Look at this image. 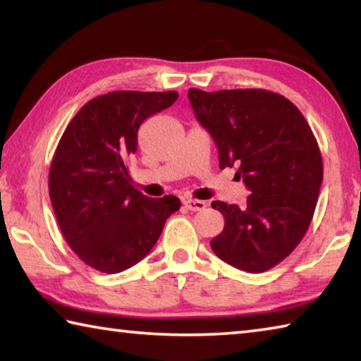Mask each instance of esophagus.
<instances>
[{"label": "esophagus", "instance_id": "1", "mask_svg": "<svg viewBox=\"0 0 361 361\" xmlns=\"http://www.w3.org/2000/svg\"><path fill=\"white\" fill-rule=\"evenodd\" d=\"M183 204H185L186 209L191 210V212H200V210H204L205 207H207V204L204 202V200H194V199L183 200Z\"/></svg>", "mask_w": 361, "mask_h": 361}]
</instances>
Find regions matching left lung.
<instances>
[{
	"label": "left lung",
	"instance_id": "left-lung-1",
	"mask_svg": "<svg viewBox=\"0 0 361 361\" xmlns=\"http://www.w3.org/2000/svg\"><path fill=\"white\" fill-rule=\"evenodd\" d=\"M188 97L215 140L219 169L237 167L252 192L243 209L212 202L224 216L223 232L210 242L213 253L240 271H269L312 221L323 180L319 143L301 111L271 90L189 89Z\"/></svg>",
	"mask_w": 361,
	"mask_h": 361
}]
</instances>
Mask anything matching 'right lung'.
I'll return each instance as SVG.
<instances>
[{"label": "right lung", "mask_w": 361, "mask_h": 361, "mask_svg": "<svg viewBox=\"0 0 361 361\" xmlns=\"http://www.w3.org/2000/svg\"><path fill=\"white\" fill-rule=\"evenodd\" d=\"M176 99L175 90L95 97L60 138L49 170V195L65 240L97 271L118 274L142 261L167 218L180 210L178 197L149 199L127 173L142 122Z\"/></svg>", "instance_id": "1"}]
</instances>
